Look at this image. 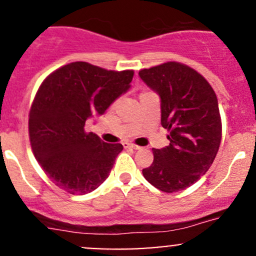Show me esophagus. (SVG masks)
Masks as SVG:
<instances>
[{
	"instance_id": "esophagus-1",
	"label": "esophagus",
	"mask_w": 256,
	"mask_h": 256,
	"mask_svg": "<svg viewBox=\"0 0 256 256\" xmlns=\"http://www.w3.org/2000/svg\"><path fill=\"white\" fill-rule=\"evenodd\" d=\"M124 147L125 148H134V150H140L141 147L138 146V144H130V142H124Z\"/></svg>"
}]
</instances>
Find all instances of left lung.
Returning <instances> with one entry per match:
<instances>
[{
    "label": "left lung",
    "mask_w": 256,
    "mask_h": 256,
    "mask_svg": "<svg viewBox=\"0 0 256 256\" xmlns=\"http://www.w3.org/2000/svg\"><path fill=\"white\" fill-rule=\"evenodd\" d=\"M138 76L161 98V125L168 146L154 148V162L142 170L154 187L183 190L207 174L222 140L218 99L198 72L178 62L142 69Z\"/></svg>",
    "instance_id": "left-lung-1"
}]
</instances>
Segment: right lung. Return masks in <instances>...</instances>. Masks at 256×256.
<instances>
[{"instance_id":"add662e5","label":"right lung","mask_w":256,"mask_h":256,"mask_svg":"<svg viewBox=\"0 0 256 256\" xmlns=\"http://www.w3.org/2000/svg\"><path fill=\"white\" fill-rule=\"evenodd\" d=\"M132 76L134 70L74 62L42 82L30 110V141L38 164L59 188L85 194L109 176L122 144L86 132L85 122L128 92Z\"/></svg>"}]
</instances>
